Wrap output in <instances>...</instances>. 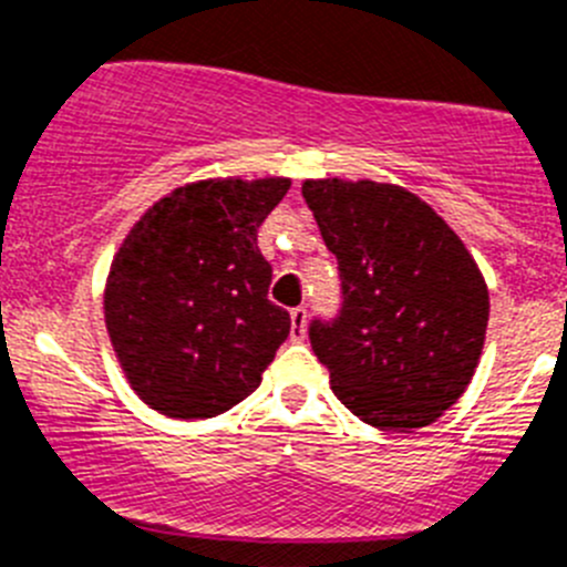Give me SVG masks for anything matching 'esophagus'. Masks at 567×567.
Returning a JSON list of instances; mask_svg holds the SVG:
<instances>
[{
	"label": "esophagus",
	"mask_w": 567,
	"mask_h": 567,
	"mask_svg": "<svg viewBox=\"0 0 567 567\" xmlns=\"http://www.w3.org/2000/svg\"><path fill=\"white\" fill-rule=\"evenodd\" d=\"M305 330H308V310L299 305V308L290 310V339L293 341H302L305 339Z\"/></svg>",
	"instance_id": "esophagus-1"
}]
</instances>
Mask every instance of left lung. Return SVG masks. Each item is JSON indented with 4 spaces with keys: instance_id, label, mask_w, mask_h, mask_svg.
Masks as SVG:
<instances>
[{
    "instance_id": "left-lung-1",
    "label": "left lung",
    "mask_w": 567,
    "mask_h": 567,
    "mask_svg": "<svg viewBox=\"0 0 567 567\" xmlns=\"http://www.w3.org/2000/svg\"><path fill=\"white\" fill-rule=\"evenodd\" d=\"M344 308L310 344L347 410L381 432L435 423L466 392L483 353L488 288L441 214L379 181H302Z\"/></svg>"
}]
</instances>
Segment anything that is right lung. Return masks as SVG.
<instances>
[{
	"mask_svg": "<svg viewBox=\"0 0 567 567\" xmlns=\"http://www.w3.org/2000/svg\"><path fill=\"white\" fill-rule=\"evenodd\" d=\"M290 177H206L152 203L104 285V321L132 392L177 421L217 417L251 395L290 333L268 302L257 231Z\"/></svg>",
	"mask_w": 567,
	"mask_h": 567,
	"instance_id": "add662e5",
	"label": "right lung"
}]
</instances>
